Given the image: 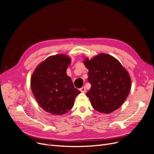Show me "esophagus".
<instances>
[{
    "mask_svg": "<svg viewBox=\"0 0 154 154\" xmlns=\"http://www.w3.org/2000/svg\"><path fill=\"white\" fill-rule=\"evenodd\" d=\"M80 91H81L82 92H85V91H86V89H85V87H82V88L80 89Z\"/></svg>",
    "mask_w": 154,
    "mask_h": 154,
    "instance_id": "esophagus-1",
    "label": "esophagus"
}]
</instances>
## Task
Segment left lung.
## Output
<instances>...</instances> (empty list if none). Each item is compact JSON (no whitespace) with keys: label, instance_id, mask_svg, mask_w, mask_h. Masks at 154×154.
Here are the masks:
<instances>
[{"label":"left lung","instance_id":"obj_1","mask_svg":"<svg viewBox=\"0 0 154 154\" xmlns=\"http://www.w3.org/2000/svg\"><path fill=\"white\" fill-rule=\"evenodd\" d=\"M84 63L88 72L91 89L86 93L93 108L102 113H111L118 109L128 97L131 89L128 72L117 59L100 53Z\"/></svg>","mask_w":154,"mask_h":154}]
</instances>
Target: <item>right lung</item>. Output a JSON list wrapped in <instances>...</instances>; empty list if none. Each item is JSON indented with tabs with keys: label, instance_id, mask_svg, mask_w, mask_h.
Instances as JSON below:
<instances>
[{
	"label": "right lung",
	"instance_id": "right-lung-1",
	"mask_svg": "<svg viewBox=\"0 0 154 154\" xmlns=\"http://www.w3.org/2000/svg\"><path fill=\"white\" fill-rule=\"evenodd\" d=\"M70 63L67 55L51 56L40 63L32 75L33 95L40 107L52 115H62L70 111L81 93L66 73Z\"/></svg>",
	"mask_w": 154,
	"mask_h": 154
}]
</instances>
